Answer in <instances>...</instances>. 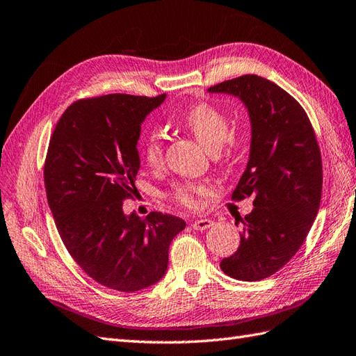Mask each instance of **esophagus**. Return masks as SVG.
<instances>
[{
  "label": "esophagus",
  "mask_w": 356,
  "mask_h": 356,
  "mask_svg": "<svg viewBox=\"0 0 356 356\" xmlns=\"http://www.w3.org/2000/svg\"><path fill=\"white\" fill-rule=\"evenodd\" d=\"M213 223L214 222L210 220V219H197L192 223V227L196 231H204V229H208L210 227H213Z\"/></svg>",
  "instance_id": "obj_1"
}]
</instances>
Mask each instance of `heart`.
Here are the masks:
<instances>
[{"label": "heart", "mask_w": 356, "mask_h": 356, "mask_svg": "<svg viewBox=\"0 0 356 356\" xmlns=\"http://www.w3.org/2000/svg\"><path fill=\"white\" fill-rule=\"evenodd\" d=\"M183 124L196 140L208 152H218L222 145L232 143L234 136L229 133V119L222 110L208 102H197L188 107L181 116ZM163 137L159 131H151L145 136L142 142V157L151 168H160L163 163ZM208 193L202 184L183 183L177 184L172 190V197L177 204L186 208H197L199 199Z\"/></svg>", "instance_id": "b5f03b06"}]
</instances>
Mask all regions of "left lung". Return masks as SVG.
I'll use <instances>...</instances> for the list:
<instances>
[{
    "label": "left lung",
    "instance_id": "obj_1",
    "mask_svg": "<svg viewBox=\"0 0 356 356\" xmlns=\"http://www.w3.org/2000/svg\"><path fill=\"white\" fill-rule=\"evenodd\" d=\"M208 92L238 97L252 125L232 199L252 196L254 210L240 220V246L220 268L234 280L261 281L296 255L317 216L323 170L316 133L300 104L263 76L241 75Z\"/></svg>",
    "mask_w": 356,
    "mask_h": 356
}]
</instances>
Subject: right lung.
<instances>
[{
  "label": "right lung",
  "mask_w": 356,
  "mask_h": 356,
  "mask_svg": "<svg viewBox=\"0 0 356 356\" xmlns=\"http://www.w3.org/2000/svg\"><path fill=\"white\" fill-rule=\"evenodd\" d=\"M164 98L111 93L78 99L49 138L43 179L60 238L86 275L118 291L159 282L170 241L186 228L177 216L138 218L122 210L140 169V125Z\"/></svg>",
  "instance_id": "right-lung-1"
}]
</instances>
